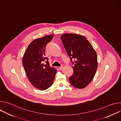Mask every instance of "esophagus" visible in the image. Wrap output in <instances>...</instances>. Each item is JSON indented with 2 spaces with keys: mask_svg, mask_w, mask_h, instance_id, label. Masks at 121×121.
Here are the masks:
<instances>
[{
  "mask_svg": "<svg viewBox=\"0 0 121 121\" xmlns=\"http://www.w3.org/2000/svg\"><path fill=\"white\" fill-rule=\"evenodd\" d=\"M59 69H60L61 71H62V70H63L64 67H63V66H60V67H59Z\"/></svg>",
  "mask_w": 121,
  "mask_h": 121,
  "instance_id": "obj_1",
  "label": "esophagus"
}]
</instances>
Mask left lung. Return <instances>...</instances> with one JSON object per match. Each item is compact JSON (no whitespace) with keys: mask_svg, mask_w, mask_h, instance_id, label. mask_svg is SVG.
Segmentation results:
<instances>
[{"mask_svg":"<svg viewBox=\"0 0 121 121\" xmlns=\"http://www.w3.org/2000/svg\"><path fill=\"white\" fill-rule=\"evenodd\" d=\"M63 45L72 63L73 74L69 78L70 84L78 89L85 88L93 78L98 67L97 55L85 36L74 33L61 35Z\"/></svg>","mask_w":121,"mask_h":121,"instance_id":"obj_1","label":"left lung"}]
</instances>
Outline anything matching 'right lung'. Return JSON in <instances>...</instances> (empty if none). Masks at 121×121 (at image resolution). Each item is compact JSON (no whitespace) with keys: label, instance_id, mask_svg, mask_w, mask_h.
I'll list each match as a JSON object with an SVG mask.
<instances>
[{"label":"right lung","instance_id":"add662e5","mask_svg":"<svg viewBox=\"0 0 121 121\" xmlns=\"http://www.w3.org/2000/svg\"><path fill=\"white\" fill-rule=\"evenodd\" d=\"M54 35H48L32 41L28 46L22 58V64L27 77L35 88L43 91L52 85L56 69L50 67L48 58L45 57L46 44L54 37ZM46 59V65L42 62Z\"/></svg>","mask_w":121,"mask_h":121}]
</instances>
